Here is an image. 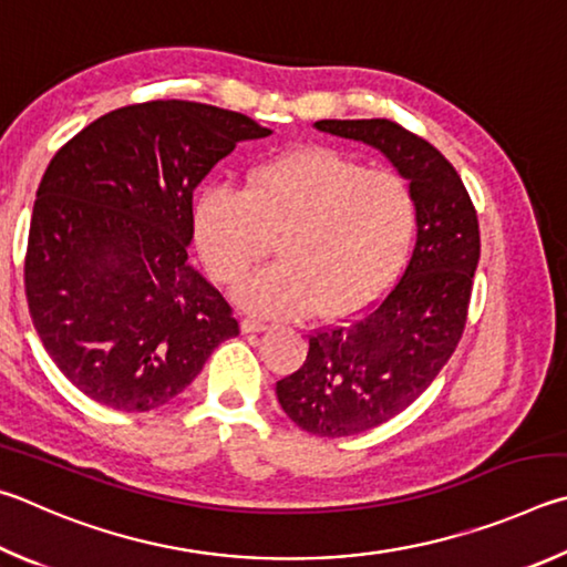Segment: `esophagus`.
<instances>
[{"label":"esophagus","mask_w":567,"mask_h":567,"mask_svg":"<svg viewBox=\"0 0 567 567\" xmlns=\"http://www.w3.org/2000/svg\"><path fill=\"white\" fill-rule=\"evenodd\" d=\"M268 329H271V326L264 323V321H258V319H251V316H246V319H241V331L244 333H261V331H268Z\"/></svg>","instance_id":"34e87169"}]
</instances>
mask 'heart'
<instances>
[{
	"label": "heart",
	"instance_id": "b5f03b06",
	"mask_svg": "<svg viewBox=\"0 0 567 567\" xmlns=\"http://www.w3.org/2000/svg\"><path fill=\"white\" fill-rule=\"evenodd\" d=\"M196 241L218 281L241 278L278 236L274 266L244 278L236 301L258 316H349L389 289L409 256L415 204L383 168L321 146L274 156L246 192L206 186L194 206Z\"/></svg>",
	"mask_w": 567,
	"mask_h": 567
}]
</instances>
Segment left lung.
I'll list each match as a JSON object with an SVG mask.
<instances>
[{"label":"left lung","instance_id":"8db88e82","mask_svg":"<svg viewBox=\"0 0 567 567\" xmlns=\"http://www.w3.org/2000/svg\"><path fill=\"white\" fill-rule=\"evenodd\" d=\"M319 132L389 158L415 204V246L401 281L373 309L316 331L299 371L276 383L286 415L313 435L365 433L409 409L461 341L481 258L478 216L439 148L389 118H321Z\"/></svg>","mask_w":567,"mask_h":567}]
</instances>
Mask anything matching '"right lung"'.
I'll return each instance as SVG.
<instances>
[{
  "mask_svg": "<svg viewBox=\"0 0 567 567\" xmlns=\"http://www.w3.org/2000/svg\"><path fill=\"white\" fill-rule=\"evenodd\" d=\"M268 134L238 112L172 99L99 116L49 162L27 303L56 369L89 399L158 409L238 336L231 306L188 264L194 188L236 144Z\"/></svg>",
  "mask_w": 567,
  "mask_h": 567,
  "instance_id": "add662e5",
  "label": "right lung"
}]
</instances>
